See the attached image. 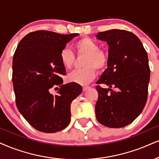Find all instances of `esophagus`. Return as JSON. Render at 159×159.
Wrapping results in <instances>:
<instances>
[{
    "mask_svg": "<svg viewBox=\"0 0 159 159\" xmlns=\"http://www.w3.org/2000/svg\"><path fill=\"white\" fill-rule=\"evenodd\" d=\"M89 89H90L89 86H83V91H87V90Z\"/></svg>",
    "mask_w": 159,
    "mask_h": 159,
    "instance_id": "1",
    "label": "esophagus"
}]
</instances>
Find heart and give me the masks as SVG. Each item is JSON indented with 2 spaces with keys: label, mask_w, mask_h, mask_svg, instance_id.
I'll return each instance as SVG.
<instances>
[{
  "label": "heart",
  "mask_w": 159,
  "mask_h": 159,
  "mask_svg": "<svg viewBox=\"0 0 159 159\" xmlns=\"http://www.w3.org/2000/svg\"><path fill=\"white\" fill-rule=\"evenodd\" d=\"M78 56H85L83 65L85 67L74 70L68 76L70 83L85 85L95 77L97 70H104L109 62L108 54L105 50L99 48V45L91 38L85 37L80 39L74 45ZM60 60L66 69H70L75 63L76 57L70 49L64 48L60 53Z\"/></svg>",
  "instance_id": "heart-1"
}]
</instances>
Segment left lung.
<instances>
[{
  "instance_id": "obj_1",
  "label": "left lung",
  "mask_w": 159,
  "mask_h": 159,
  "mask_svg": "<svg viewBox=\"0 0 159 159\" xmlns=\"http://www.w3.org/2000/svg\"><path fill=\"white\" fill-rule=\"evenodd\" d=\"M109 45V62L96 89V117L99 123L119 128L133 122L145 106L150 70L146 50L134 33L121 29L99 32ZM101 84L108 85L103 89Z\"/></svg>"
}]
</instances>
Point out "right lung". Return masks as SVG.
Listing matches in <instances>:
<instances>
[{"label": "right lung", "instance_id": "add662e5", "mask_svg": "<svg viewBox=\"0 0 159 159\" xmlns=\"http://www.w3.org/2000/svg\"><path fill=\"white\" fill-rule=\"evenodd\" d=\"M77 35L35 31L20 41L14 54L12 83L17 107L41 132L66 128L70 121V104L83 91L79 84L62 85L61 77L66 73L60 53ZM54 87L58 91L56 95L50 93Z\"/></svg>", "mask_w": 159, "mask_h": 159}]
</instances>
